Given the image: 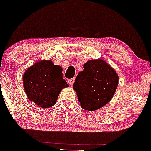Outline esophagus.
<instances>
[{"label":"esophagus","mask_w":151,"mask_h":151,"mask_svg":"<svg viewBox=\"0 0 151 151\" xmlns=\"http://www.w3.org/2000/svg\"><path fill=\"white\" fill-rule=\"evenodd\" d=\"M74 78L70 79H69V80H68V83L70 84V85H72V84H74Z\"/></svg>","instance_id":"1"}]
</instances>
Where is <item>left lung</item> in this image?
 Masks as SVG:
<instances>
[{
    "instance_id": "left-lung-1",
    "label": "left lung",
    "mask_w": 151,
    "mask_h": 151,
    "mask_svg": "<svg viewBox=\"0 0 151 151\" xmlns=\"http://www.w3.org/2000/svg\"><path fill=\"white\" fill-rule=\"evenodd\" d=\"M119 77L108 63L102 59L89 60L77 76L73 89L84 110H97L113 97Z\"/></svg>"
}]
</instances>
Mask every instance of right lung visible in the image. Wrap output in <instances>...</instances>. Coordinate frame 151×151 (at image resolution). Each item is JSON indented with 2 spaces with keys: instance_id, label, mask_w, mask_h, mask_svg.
Masks as SVG:
<instances>
[{
  "instance_id": "add662e5",
  "label": "right lung",
  "mask_w": 151,
  "mask_h": 151,
  "mask_svg": "<svg viewBox=\"0 0 151 151\" xmlns=\"http://www.w3.org/2000/svg\"><path fill=\"white\" fill-rule=\"evenodd\" d=\"M23 84L29 100L41 108L54 106L62 89L69 87L63 79L62 68L51 60H40L28 68Z\"/></svg>"
}]
</instances>
